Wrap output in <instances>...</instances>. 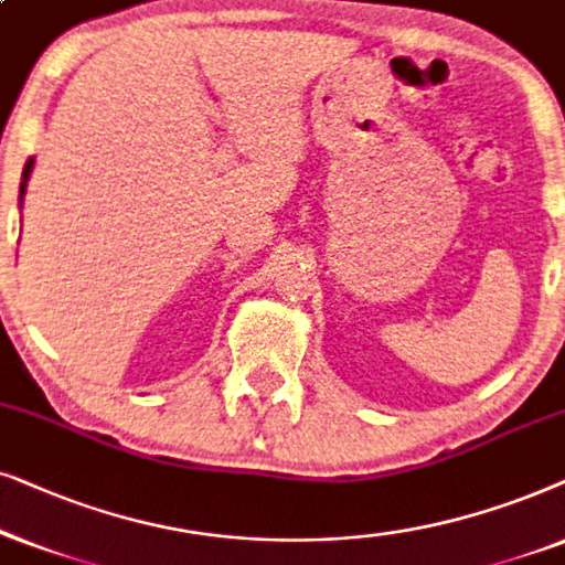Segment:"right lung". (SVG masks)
Returning <instances> with one entry per match:
<instances>
[{
  "label": "right lung",
  "instance_id": "1",
  "mask_svg": "<svg viewBox=\"0 0 565 565\" xmlns=\"http://www.w3.org/2000/svg\"><path fill=\"white\" fill-rule=\"evenodd\" d=\"M33 164H35V157H30V160L25 162V168H22V180H20V206L22 201H25V191H28V180H30V172H33Z\"/></svg>",
  "mask_w": 565,
  "mask_h": 565
}]
</instances>
